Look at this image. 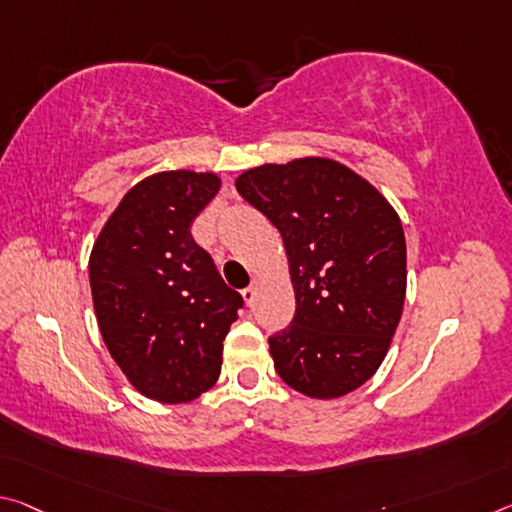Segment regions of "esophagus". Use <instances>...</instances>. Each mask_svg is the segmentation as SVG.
Listing matches in <instances>:
<instances>
[{"instance_id":"34e87169","label":"esophagus","mask_w":512,"mask_h":512,"mask_svg":"<svg viewBox=\"0 0 512 512\" xmlns=\"http://www.w3.org/2000/svg\"><path fill=\"white\" fill-rule=\"evenodd\" d=\"M241 296H243V300H246V305H253L255 303V296H257V282H253V285L243 289Z\"/></svg>"}]
</instances>
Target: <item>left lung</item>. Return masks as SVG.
<instances>
[{
    "mask_svg": "<svg viewBox=\"0 0 512 512\" xmlns=\"http://www.w3.org/2000/svg\"><path fill=\"white\" fill-rule=\"evenodd\" d=\"M241 198L285 241L296 314L269 337L296 392L337 399L376 373L405 300V237L392 205L351 168L305 157L239 175Z\"/></svg>",
    "mask_w": 512,
    "mask_h": 512,
    "instance_id": "8db88e82",
    "label": "left lung"
}]
</instances>
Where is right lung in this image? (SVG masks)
I'll list each match as a JSON object with an SVG mask.
<instances>
[{
  "label": "right lung",
  "instance_id": "1",
  "mask_svg": "<svg viewBox=\"0 0 512 512\" xmlns=\"http://www.w3.org/2000/svg\"><path fill=\"white\" fill-rule=\"evenodd\" d=\"M221 180L168 170L120 200L97 237L88 273L97 326L111 358L143 396L198 399L221 373L223 339L243 307L191 225Z\"/></svg>",
  "mask_w": 512,
  "mask_h": 512
}]
</instances>
